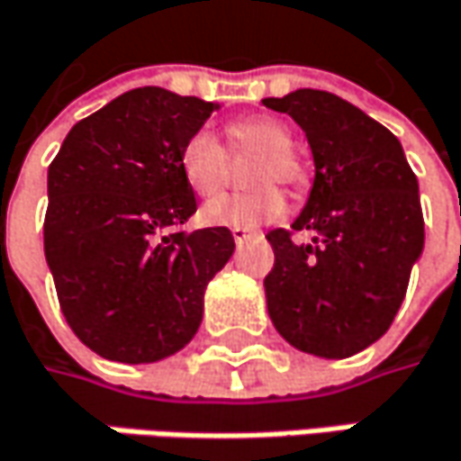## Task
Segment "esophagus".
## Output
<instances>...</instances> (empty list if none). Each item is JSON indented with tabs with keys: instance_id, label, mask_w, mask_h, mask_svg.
<instances>
[{
	"instance_id": "1",
	"label": "esophagus",
	"mask_w": 461,
	"mask_h": 461,
	"mask_svg": "<svg viewBox=\"0 0 461 461\" xmlns=\"http://www.w3.org/2000/svg\"><path fill=\"white\" fill-rule=\"evenodd\" d=\"M250 234H253V231L245 230V227H234V230H231V237H234V242H237V245H242Z\"/></svg>"
}]
</instances>
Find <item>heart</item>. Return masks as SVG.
<instances>
[{
  "label": "heart",
  "instance_id": "heart-1",
  "mask_svg": "<svg viewBox=\"0 0 461 461\" xmlns=\"http://www.w3.org/2000/svg\"><path fill=\"white\" fill-rule=\"evenodd\" d=\"M230 143L234 150H260L253 164L250 182L260 185L250 193L237 195H219L203 205V221L211 227H245L256 230L260 224L279 221L286 213L285 193L276 185L263 182H285L300 187L305 182V169L292 153V130L285 122L256 114L237 120L227 127ZM227 164L230 156L221 140L211 130H195L179 150V169L185 182L198 195H213L227 182Z\"/></svg>",
  "mask_w": 461,
  "mask_h": 461
}]
</instances>
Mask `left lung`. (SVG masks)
<instances>
[{
	"instance_id": "obj_1",
	"label": "left lung",
	"mask_w": 461,
	"mask_h": 461,
	"mask_svg": "<svg viewBox=\"0 0 461 461\" xmlns=\"http://www.w3.org/2000/svg\"><path fill=\"white\" fill-rule=\"evenodd\" d=\"M303 127L312 153L308 203L292 230H274V268L263 279L276 331L300 352L341 360L384 337L399 311L425 227L418 176L402 143L349 101L300 88L263 98Z\"/></svg>"
}]
</instances>
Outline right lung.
<instances>
[{
    "label": "right lung",
    "instance_id": "right-lung-1",
    "mask_svg": "<svg viewBox=\"0 0 461 461\" xmlns=\"http://www.w3.org/2000/svg\"><path fill=\"white\" fill-rule=\"evenodd\" d=\"M216 109L156 86L127 91L75 124L49 167L46 263L69 329L106 360L179 352L234 253L227 227L175 231L198 208L179 150Z\"/></svg>",
    "mask_w": 461,
    "mask_h": 461
}]
</instances>
